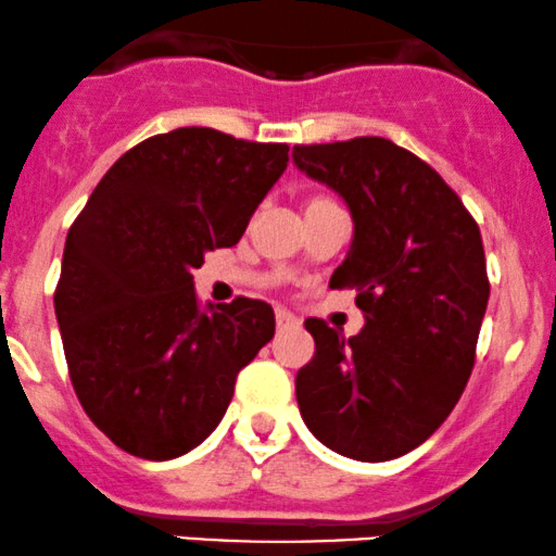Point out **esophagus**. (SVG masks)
<instances>
[{"label": "esophagus", "instance_id": "1", "mask_svg": "<svg viewBox=\"0 0 556 556\" xmlns=\"http://www.w3.org/2000/svg\"><path fill=\"white\" fill-rule=\"evenodd\" d=\"M276 325H278V330H289V327H296L299 325V319L293 317L291 312L276 309Z\"/></svg>", "mask_w": 556, "mask_h": 556}]
</instances>
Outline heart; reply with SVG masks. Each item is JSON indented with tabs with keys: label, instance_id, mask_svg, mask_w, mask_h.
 Returning a JSON list of instances; mask_svg holds the SVG:
<instances>
[{
	"label": "heart",
	"instance_id": "obj_1",
	"mask_svg": "<svg viewBox=\"0 0 556 556\" xmlns=\"http://www.w3.org/2000/svg\"><path fill=\"white\" fill-rule=\"evenodd\" d=\"M312 203H317V201H312Z\"/></svg>",
	"mask_w": 556,
	"mask_h": 556
}]
</instances>
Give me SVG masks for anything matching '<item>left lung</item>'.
I'll return each mask as SVG.
<instances>
[{"label": "left lung", "mask_w": 556, "mask_h": 556, "mask_svg": "<svg viewBox=\"0 0 556 556\" xmlns=\"http://www.w3.org/2000/svg\"><path fill=\"white\" fill-rule=\"evenodd\" d=\"M293 164L353 216L332 289H355L366 325L342 338L306 319L296 374L306 428L334 454L389 462L441 428L475 368L490 299L479 226L430 164L381 136L293 147Z\"/></svg>", "instance_id": "left-lung-1"}]
</instances>
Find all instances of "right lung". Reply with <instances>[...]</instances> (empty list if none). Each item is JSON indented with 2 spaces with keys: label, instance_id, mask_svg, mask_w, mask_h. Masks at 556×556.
Wrapping results in <instances>:
<instances>
[{
  "label": "right lung",
  "instance_id": "1",
  "mask_svg": "<svg viewBox=\"0 0 556 556\" xmlns=\"http://www.w3.org/2000/svg\"><path fill=\"white\" fill-rule=\"evenodd\" d=\"M286 164V143L175 128L128 149L68 229L53 293L68 376L126 454L167 462L203 443L276 332L265 301L201 309L193 270L239 242Z\"/></svg>",
  "mask_w": 556,
  "mask_h": 556
}]
</instances>
